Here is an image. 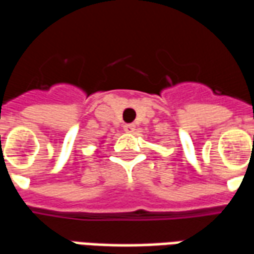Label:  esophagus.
I'll return each instance as SVG.
<instances>
[{
    "mask_svg": "<svg viewBox=\"0 0 254 254\" xmlns=\"http://www.w3.org/2000/svg\"><path fill=\"white\" fill-rule=\"evenodd\" d=\"M124 130L127 133H133L136 130V125L134 124H127V125H124Z\"/></svg>",
    "mask_w": 254,
    "mask_h": 254,
    "instance_id": "esophagus-1",
    "label": "esophagus"
}]
</instances>
